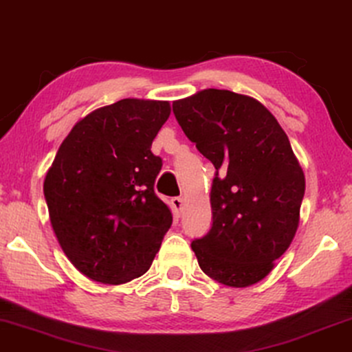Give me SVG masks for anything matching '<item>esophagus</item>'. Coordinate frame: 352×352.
Here are the masks:
<instances>
[{
  "instance_id": "1",
  "label": "esophagus",
  "mask_w": 352,
  "mask_h": 352,
  "mask_svg": "<svg viewBox=\"0 0 352 352\" xmlns=\"http://www.w3.org/2000/svg\"><path fill=\"white\" fill-rule=\"evenodd\" d=\"M170 206H172V208H174L177 217H180L182 207H183V199L182 197H172L170 199Z\"/></svg>"
}]
</instances>
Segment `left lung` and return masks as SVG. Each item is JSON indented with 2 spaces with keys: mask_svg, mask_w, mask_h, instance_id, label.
<instances>
[{
  "mask_svg": "<svg viewBox=\"0 0 352 352\" xmlns=\"http://www.w3.org/2000/svg\"><path fill=\"white\" fill-rule=\"evenodd\" d=\"M183 133L212 161L213 223L191 248L210 278L245 287L261 281L289 248L305 175L289 139L259 101L229 90L172 104Z\"/></svg>",
  "mask_w": 352,
  "mask_h": 352,
  "instance_id": "8db88e82",
  "label": "left lung"
}]
</instances>
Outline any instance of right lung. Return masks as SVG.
Here are the masks:
<instances>
[{
  "label": "right lung",
  "instance_id": "right-lung-1",
  "mask_svg": "<svg viewBox=\"0 0 352 352\" xmlns=\"http://www.w3.org/2000/svg\"><path fill=\"white\" fill-rule=\"evenodd\" d=\"M166 101L122 99L88 113L63 140L44 180L50 223L72 265L122 285L150 269L172 213L155 192L162 160L151 142Z\"/></svg>",
  "mask_w": 352,
  "mask_h": 352
}]
</instances>
